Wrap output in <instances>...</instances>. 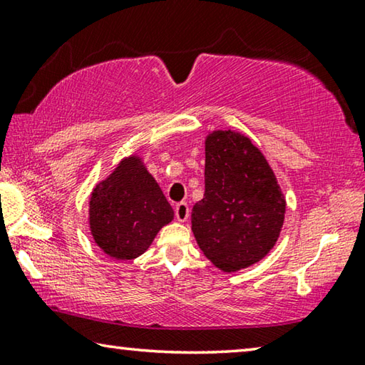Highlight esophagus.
Wrapping results in <instances>:
<instances>
[{"label":"esophagus","mask_w":365,"mask_h":365,"mask_svg":"<svg viewBox=\"0 0 365 365\" xmlns=\"http://www.w3.org/2000/svg\"><path fill=\"white\" fill-rule=\"evenodd\" d=\"M175 217L178 222H187L190 217V206L187 202H178L175 206Z\"/></svg>","instance_id":"34e87169"}]
</instances>
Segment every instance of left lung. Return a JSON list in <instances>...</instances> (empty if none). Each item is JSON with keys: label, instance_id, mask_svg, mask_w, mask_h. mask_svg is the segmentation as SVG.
Returning a JSON list of instances; mask_svg holds the SVG:
<instances>
[{"label": "left lung", "instance_id": "obj_1", "mask_svg": "<svg viewBox=\"0 0 365 365\" xmlns=\"http://www.w3.org/2000/svg\"><path fill=\"white\" fill-rule=\"evenodd\" d=\"M205 154V196L191 211V230L215 267L238 272L274 248L287 200L262 151L242 132H209Z\"/></svg>", "mask_w": 365, "mask_h": 365}]
</instances>
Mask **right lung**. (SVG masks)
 Listing matches in <instances>:
<instances>
[{"mask_svg": "<svg viewBox=\"0 0 365 365\" xmlns=\"http://www.w3.org/2000/svg\"><path fill=\"white\" fill-rule=\"evenodd\" d=\"M172 220L174 209L138 153L122 158L88 197L91 237L104 255L117 261L143 255Z\"/></svg>", "mask_w": 365, "mask_h": 365, "instance_id": "right-lung-1", "label": "right lung"}]
</instances>
